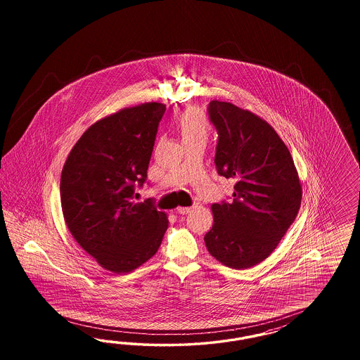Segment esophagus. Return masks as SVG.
<instances>
[{"label":"esophagus","instance_id":"34e87169","mask_svg":"<svg viewBox=\"0 0 360 360\" xmlns=\"http://www.w3.org/2000/svg\"><path fill=\"white\" fill-rule=\"evenodd\" d=\"M193 207H178L176 208V212L181 214V215H187L188 212H191Z\"/></svg>","mask_w":360,"mask_h":360}]
</instances>
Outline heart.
<instances>
[{"mask_svg":"<svg viewBox=\"0 0 360 360\" xmlns=\"http://www.w3.org/2000/svg\"><path fill=\"white\" fill-rule=\"evenodd\" d=\"M176 127L184 142L207 140L211 131L207 115L199 107L185 109L176 120Z\"/></svg>","mask_w":360,"mask_h":360,"instance_id":"1","label":"heart"}]
</instances>
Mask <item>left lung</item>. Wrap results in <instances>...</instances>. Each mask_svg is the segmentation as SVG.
<instances>
[{
  "instance_id": "obj_1",
  "label": "left lung",
  "mask_w": 360,
  "mask_h": 360,
  "mask_svg": "<svg viewBox=\"0 0 360 360\" xmlns=\"http://www.w3.org/2000/svg\"><path fill=\"white\" fill-rule=\"evenodd\" d=\"M208 115L219 134L218 173L236 184L231 203L211 206L205 243L223 265L247 269L265 260L295 221L302 186L288 146L266 121L219 100Z\"/></svg>"
}]
</instances>
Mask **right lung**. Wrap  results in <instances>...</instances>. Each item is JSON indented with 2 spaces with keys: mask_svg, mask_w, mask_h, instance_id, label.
<instances>
[{
  "mask_svg": "<svg viewBox=\"0 0 360 360\" xmlns=\"http://www.w3.org/2000/svg\"><path fill=\"white\" fill-rule=\"evenodd\" d=\"M162 103L120 109L92 124L65 160L60 203L67 229L100 266L137 269L158 251L167 215L150 202L134 203V185L146 181Z\"/></svg>",
  "mask_w": 360,
  "mask_h": 360,
  "instance_id": "add662e5",
  "label": "right lung"
}]
</instances>
